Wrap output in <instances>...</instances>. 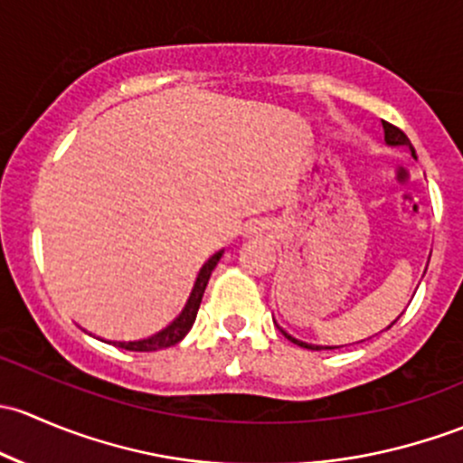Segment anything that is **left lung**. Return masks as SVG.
<instances>
[{"mask_svg": "<svg viewBox=\"0 0 463 463\" xmlns=\"http://www.w3.org/2000/svg\"><path fill=\"white\" fill-rule=\"evenodd\" d=\"M383 136H385V145H390V146H408L410 154H412V158L417 160V154H414L412 145H410L408 136L402 131V128L394 127V125H390V122H383ZM428 260H430V259H428ZM423 274H426V269H423ZM394 321H397V318H394ZM394 321H392V323H394ZM392 323H390V326H392ZM390 326H388V327H390ZM280 332H283V335L288 336L289 341L297 343V345H301V347H307V350H335V347H338V345H309V343H303V341H298V338L289 336L285 330H280Z\"/></svg>", "mask_w": 463, "mask_h": 463, "instance_id": "1", "label": "left lung"}]
</instances>
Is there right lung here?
I'll return each mask as SVG.
<instances>
[{
	"mask_svg": "<svg viewBox=\"0 0 463 463\" xmlns=\"http://www.w3.org/2000/svg\"><path fill=\"white\" fill-rule=\"evenodd\" d=\"M221 256H222V251H218V254H213L212 259L203 265L196 283H194L192 297H189V301H187V305H184L183 312L178 314V318H174V323H169L165 330L156 332V335L149 338H142V341H128V343L118 341L116 345L122 347V350H131V352H156V350H165V347H171V345H175V343L183 341V338L187 336V332L192 330L194 321H196V314H198L200 301H203L204 288H207L209 276H212L213 267L218 265Z\"/></svg>",
	"mask_w": 463,
	"mask_h": 463,
	"instance_id": "add662e5",
	"label": "right lung"
}]
</instances>
